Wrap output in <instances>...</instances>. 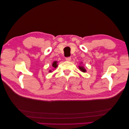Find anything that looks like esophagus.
<instances>
[{
    "instance_id": "34e87169",
    "label": "esophagus",
    "mask_w": 129,
    "mask_h": 129,
    "mask_svg": "<svg viewBox=\"0 0 129 129\" xmlns=\"http://www.w3.org/2000/svg\"><path fill=\"white\" fill-rule=\"evenodd\" d=\"M65 60H66L67 61H70L71 60V57H66V58H65Z\"/></svg>"
}]
</instances>
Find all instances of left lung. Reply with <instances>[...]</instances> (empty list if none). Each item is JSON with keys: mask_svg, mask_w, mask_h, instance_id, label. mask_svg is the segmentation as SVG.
Segmentation results:
<instances>
[{"mask_svg": "<svg viewBox=\"0 0 129 129\" xmlns=\"http://www.w3.org/2000/svg\"><path fill=\"white\" fill-rule=\"evenodd\" d=\"M79 69H80L82 72H84V73H85V72H86V69H85L84 68V67H83V66H79Z\"/></svg>", "mask_w": 129, "mask_h": 129, "instance_id": "8db88e82", "label": "left lung"}]
</instances>
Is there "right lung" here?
Instances as JSON below:
<instances>
[{
    "label": "right lung",
    "instance_id": "right-lung-1",
    "mask_svg": "<svg viewBox=\"0 0 129 129\" xmlns=\"http://www.w3.org/2000/svg\"><path fill=\"white\" fill-rule=\"evenodd\" d=\"M57 61H55L53 62V64H52V67H53V68H56L57 67ZM49 72H51V70H49Z\"/></svg>",
    "mask_w": 129,
    "mask_h": 129
}]
</instances>
